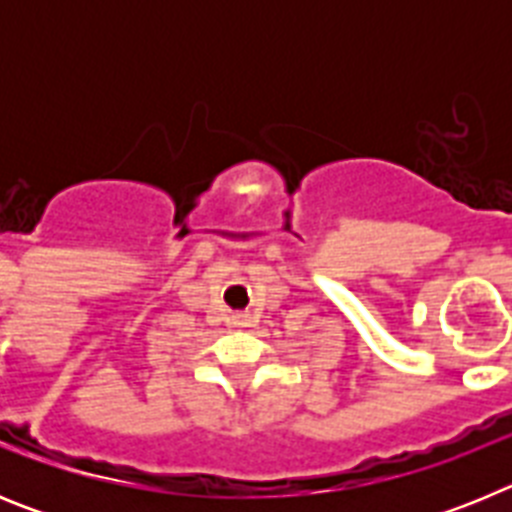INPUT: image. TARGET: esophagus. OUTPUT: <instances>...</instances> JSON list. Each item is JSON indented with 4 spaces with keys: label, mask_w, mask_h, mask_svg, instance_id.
Listing matches in <instances>:
<instances>
[{
    "label": "esophagus",
    "mask_w": 512,
    "mask_h": 512,
    "mask_svg": "<svg viewBox=\"0 0 512 512\" xmlns=\"http://www.w3.org/2000/svg\"><path fill=\"white\" fill-rule=\"evenodd\" d=\"M233 323H235V325H246V323H248V315H246V312H235V315H233Z\"/></svg>",
    "instance_id": "esophagus-1"
}]
</instances>
